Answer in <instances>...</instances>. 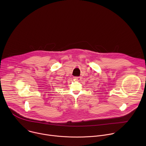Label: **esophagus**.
I'll return each instance as SVG.
<instances>
[{"mask_svg": "<svg viewBox=\"0 0 146 146\" xmlns=\"http://www.w3.org/2000/svg\"><path fill=\"white\" fill-rule=\"evenodd\" d=\"M74 80L77 81H80L81 80V77H74Z\"/></svg>", "mask_w": 146, "mask_h": 146, "instance_id": "34e87169", "label": "esophagus"}]
</instances>
